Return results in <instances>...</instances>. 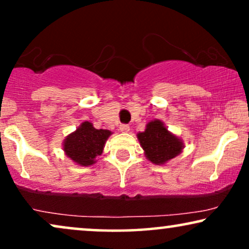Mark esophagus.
<instances>
[{"mask_svg": "<svg viewBox=\"0 0 249 249\" xmlns=\"http://www.w3.org/2000/svg\"><path fill=\"white\" fill-rule=\"evenodd\" d=\"M119 130H121L123 133H127V132L130 131V126H128V125H126V124H122L121 126H119Z\"/></svg>", "mask_w": 249, "mask_h": 249, "instance_id": "obj_1", "label": "esophagus"}]
</instances>
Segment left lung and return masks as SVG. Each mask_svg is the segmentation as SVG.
Segmentation results:
<instances>
[{
    "label": "left lung",
    "mask_w": 249,
    "mask_h": 249,
    "mask_svg": "<svg viewBox=\"0 0 249 249\" xmlns=\"http://www.w3.org/2000/svg\"><path fill=\"white\" fill-rule=\"evenodd\" d=\"M148 161L154 164H165L184 149V142L171 133L160 119L150 121L146 130L137 134Z\"/></svg>",
    "instance_id": "1"
}]
</instances>
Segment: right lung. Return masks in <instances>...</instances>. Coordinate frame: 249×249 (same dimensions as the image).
<instances>
[{"label": "right lung", "instance_id": "obj_1", "mask_svg": "<svg viewBox=\"0 0 249 249\" xmlns=\"http://www.w3.org/2000/svg\"><path fill=\"white\" fill-rule=\"evenodd\" d=\"M111 134V131L97 130L90 122H84L65 138L63 150L78 165H93L96 163V157L102 154L107 140Z\"/></svg>", "mask_w": 249, "mask_h": 249}]
</instances>
